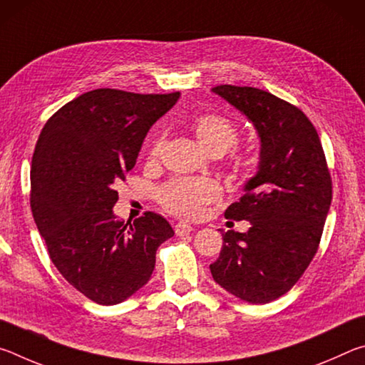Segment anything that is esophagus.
Returning <instances> with one entry per match:
<instances>
[{
    "mask_svg": "<svg viewBox=\"0 0 365 365\" xmlns=\"http://www.w3.org/2000/svg\"><path fill=\"white\" fill-rule=\"evenodd\" d=\"M191 232H193V227L188 225V224H185V222H178V224L175 225L177 237H185V235H188Z\"/></svg>",
    "mask_w": 365,
    "mask_h": 365,
    "instance_id": "obj_1",
    "label": "esophagus"
}]
</instances>
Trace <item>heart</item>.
<instances>
[{"instance_id":"b5f03b06","label":"heart","mask_w":365,"mask_h":365,"mask_svg":"<svg viewBox=\"0 0 365 365\" xmlns=\"http://www.w3.org/2000/svg\"><path fill=\"white\" fill-rule=\"evenodd\" d=\"M191 128L201 146L209 153L227 150L238 141V128L228 117L217 113H205L196 115ZM164 146V133L154 135L150 146V156L158 158ZM242 170L251 174V165L245 164ZM222 195L220 185L212 178H175L160 187L158 200L165 211L183 219H200Z\"/></svg>"}]
</instances>
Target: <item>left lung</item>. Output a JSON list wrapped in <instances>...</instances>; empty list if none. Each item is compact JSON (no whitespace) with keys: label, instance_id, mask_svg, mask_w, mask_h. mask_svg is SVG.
<instances>
[{"label":"left lung","instance_id":"obj_1","mask_svg":"<svg viewBox=\"0 0 365 365\" xmlns=\"http://www.w3.org/2000/svg\"><path fill=\"white\" fill-rule=\"evenodd\" d=\"M255 123L261 163L246 193L225 211L248 220L222 233L214 280L237 298L265 304L289 292L316 256L331 202V177L319 133L294 104L255 86L212 88Z\"/></svg>","mask_w":365,"mask_h":365}]
</instances>
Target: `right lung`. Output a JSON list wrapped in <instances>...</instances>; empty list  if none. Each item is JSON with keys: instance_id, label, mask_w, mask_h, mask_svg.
<instances>
[{"instance_id": "1", "label": "right lung", "mask_w": 365, "mask_h": 365, "mask_svg": "<svg viewBox=\"0 0 365 365\" xmlns=\"http://www.w3.org/2000/svg\"><path fill=\"white\" fill-rule=\"evenodd\" d=\"M180 93L98 88L46 120L30 169V207L61 275L86 298L117 304L150 280L156 251L174 230L146 211L115 219V183L137 163L148 130Z\"/></svg>"}]
</instances>
